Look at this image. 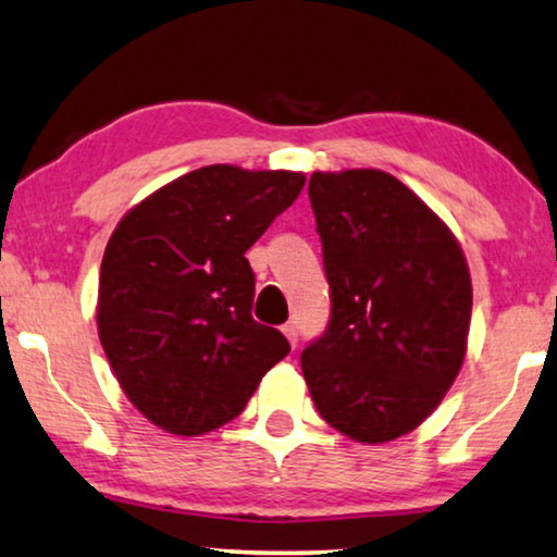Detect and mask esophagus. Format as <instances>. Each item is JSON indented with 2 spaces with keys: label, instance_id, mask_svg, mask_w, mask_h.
Instances as JSON below:
<instances>
[{
  "label": "esophagus",
  "instance_id": "1",
  "mask_svg": "<svg viewBox=\"0 0 557 557\" xmlns=\"http://www.w3.org/2000/svg\"><path fill=\"white\" fill-rule=\"evenodd\" d=\"M282 333H285V338L289 341V346H297V323H293V320H289V323H285L282 325Z\"/></svg>",
  "mask_w": 557,
  "mask_h": 557
}]
</instances>
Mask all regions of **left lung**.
<instances>
[{"mask_svg": "<svg viewBox=\"0 0 557 557\" xmlns=\"http://www.w3.org/2000/svg\"><path fill=\"white\" fill-rule=\"evenodd\" d=\"M333 318L302 350L320 417L360 444H386L429 419L467 356L472 277L454 232L381 169L315 171Z\"/></svg>", "mask_w": 557, "mask_h": 557, "instance_id": "obj_1", "label": "left lung"}]
</instances>
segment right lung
I'll list each match as a JSON object with an SVG mask.
<instances>
[{"label": "right lung", "instance_id": "obj_1", "mask_svg": "<svg viewBox=\"0 0 557 557\" xmlns=\"http://www.w3.org/2000/svg\"><path fill=\"white\" fill-rule=\"evenodd\" d=\"M302 186V171L214 163L163 184L115 224L100 264V346L128 401L163 432L224 426L289 354L285 335L252 320L245 252Z\"/></svg>", "mask_w": 557, "mask_h": 557}]
</instances>
